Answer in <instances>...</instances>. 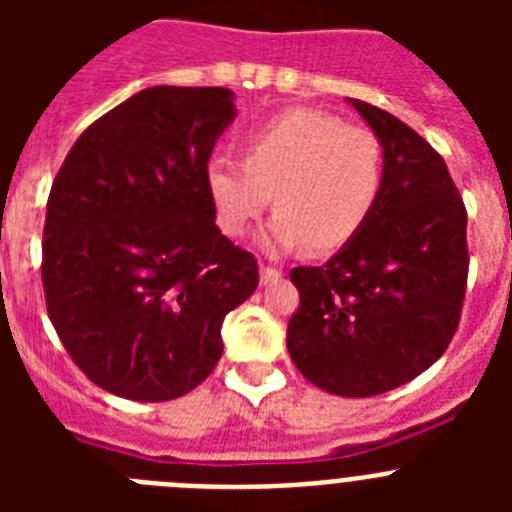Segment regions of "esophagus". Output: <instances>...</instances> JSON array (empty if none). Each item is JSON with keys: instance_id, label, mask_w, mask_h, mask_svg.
<instances>
[{"instance_id": "esophagus-1", "label": "esophagus", "mask_w": 512, "mask_h": 512, "mask_svg": "<svg viewBox=\"0 0 512 512\" xmlns=\"http://www.w3.org/2000/svg\"><path fill=\"white\" fill-rule=\"evenodd\" d=\"M259 274H261V284H269V282H277V279H282V271L274 269V266H266V264L259 266Z\"/></svg>"}]
</instances>
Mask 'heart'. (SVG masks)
Here are the masks:
<instances>
[{"mask_svg":"<svg viewBox=\"0 0 512 512\" xmlns=\"http://www.w3.org/2000/svg\"><path fill=\"white\" fill-rule=\"evenodd\" d=\"M382 187L377 135L305 107L248 130L243 161L212 156L205 166L215 223L228 238L246 235L274 197L277 215L259 238L266 253L346 246L377 210Z\"/></svg>","mask_w":512,"mask_h":512,"instance_id":"b5f03b06","label":"heart"}]
</instances>
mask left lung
Returning <instances> with one entry per match:
<instances>
[{
  "mask_svg": "<svg viewBox=\"0 0 512 512\" xmlns=\"http://www.w3.org/2000/svg\"><path fill=\"white\" fill-rule=\"evenodd\" d=\"M348 104L384 151L377 210L323 266L289 279L300 310L287 348L307 382L338 397H374L441 359L467 289V210L443 158L413 128L361 99Z\"/></svg>",
  "mask_w": 512,
  "mask_h": 512,
  "instance_id": "obj_1",
  "label": "left lung"
}]
</instances>
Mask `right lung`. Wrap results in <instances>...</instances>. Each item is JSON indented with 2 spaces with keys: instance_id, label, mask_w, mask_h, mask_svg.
<instances>
[{
  "instance_id": "right-lung-1",
  "label": "right lung",
  "mask_w": 512,
  "mask_h": 512,
  "mask_svg": "<svg viewBox=\"0 0 512 512\" xmlns=\"http://www.w3.org/2000/svg\"><path fill=\"white\" fill-rule=\"evenodd\" d=\"M223 87H148L92 122L48 197L43 289L58 338L125 400L192 392L223 356V320L259 287L205 189L235 120Z\"/></svg>"
}]
</instances>
